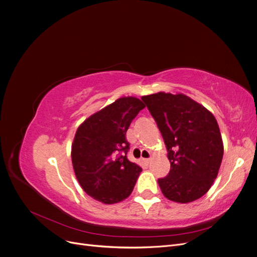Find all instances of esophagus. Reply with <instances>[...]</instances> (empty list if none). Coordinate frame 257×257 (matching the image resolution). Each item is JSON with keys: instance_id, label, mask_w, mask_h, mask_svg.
<instances>
[{"instance_id": "34e87169", "label": "esophagus", "mask_w": 257, "mask_h": 257, "mask_svg": "<svg viewBox=\"0 0 257 257\" xmlns=\"http://www.w3.org/2000/svg\"><path fill=\"white\" fill-rule=\"evenodd\" d=\"M142 163H143V165H145V166L149 165V163H150V159H143V160H142Z\"/></svg>"}]
</instances>
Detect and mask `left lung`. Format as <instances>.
I'll return each mask as SVG.
<instances>
[{
	"mask_svg": "<svg viewBox=\"0 0 257 257\" xmlns=\"http://www.w3.org/2000/svg\"><path fill=\"white\" fill-rule=\"evenodd\" d=\"M161 132L170 170L158 182L169 200L186 204L209 191L223 159V142L214 115L184 94L159 92L143 96Z\"/></svg>",
	"mask_w": 257,
	"mask_h": 257,
	"instance_id": "obj_1",
	"label": "left lung"
}]
</instances>
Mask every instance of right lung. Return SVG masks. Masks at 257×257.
I'll list each match as a JSON object with an SVG mask.
<instances>
[{"label": "right lung", "instance_id": "right-lung-1", "mask_svg": "<svg viewBox=\"0 0 257 257\" xmlns=\"http://www.w3.org/2000/svg\"><path fill=\"white\" fill-rule=\"evenodd\" d=\"M146 106L136 97H121L92 114L76 132L72 162L82 190L104 204L131 195L142 168L127 160L126 131Z\"/></svg>", "mask_w": 257, "mask_h": 257}]
</instances>
